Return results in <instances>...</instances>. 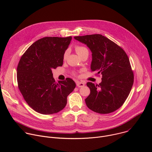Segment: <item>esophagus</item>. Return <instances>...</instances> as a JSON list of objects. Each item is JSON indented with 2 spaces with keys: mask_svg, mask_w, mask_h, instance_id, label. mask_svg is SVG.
<instances>
[{
  "mask_svg": "<svg viewBox=\"0 0 152 152\" xmlns=\"http://www.w3.org/2000/svg\"><path fill=\"white\" fill-rule=\"evenodd\" d=\"M76 85L78 87H83V86H85V83L83 82L77 81V82H76Z\"/></svg>",
  "mask_w": 152,
  "mask_h": 152,
  "instance_id": "esophagus-1",
  "label": "esophagus"
}]
</instances>
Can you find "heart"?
Instances as JSON below:
<instances>
[{
    "label": "heart",
    "instance_id": "b5f03b06",
    "mask_svg": "<svg viewBox=\"0 0 152 152\" xmlns=\"http://www.w3.org/2000/svg\"><path fill=\"white\" fill-rule=\"evenodd\" d=\"M75 50L76 52V53H77V55L80 56V55H82V54L85 53H88V49H86V48L83 47V46H77L75 48ZM67 53H68V51H66V52L64 53V58L65 59L67 56Z\"/></svg>",
    "mask_w": 152,
    "mask_h": 152
}]
</instances>
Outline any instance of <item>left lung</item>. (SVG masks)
I'll return each instance as SVG.
<instances>
[{"label": "left lung", "mask_w": 152, "mask_h": 152, "mask_svg": "<svg viewBox=\"0 0 152 152\" xmlns=\"http://www.w3.org/2000/svg\"><path fill=\"white\" fill-rule=\"evenodd\" d=\"M92 52L91 70L102 75L98 85L87 82L90 95L85 99L90 110L109 114L120 108L126 101L134 83V73L124 50L100 34L75 37Z\"/></svg>", "instance_id": "1"}]
</instances>
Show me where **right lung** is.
<instances>
[{"instance_id": "add662e5", "label": "right lung", "mask_w": 152, "mask_h": 152, "mask_svg": "<svg viewBox=\"0 0 152 152\" xmlns=\"http://www.w3.org/2000/svg\"><path fill=\"white\" fill-rule=\"evenodd\" d=\"M72 39L47 37L26 50L17 69L18 86L24 99L36 112L53 114L66 106L67 96L76 83L70 78L56 82L52 72L63 64L64 54Z\"/></svg>"}]
</instances>
